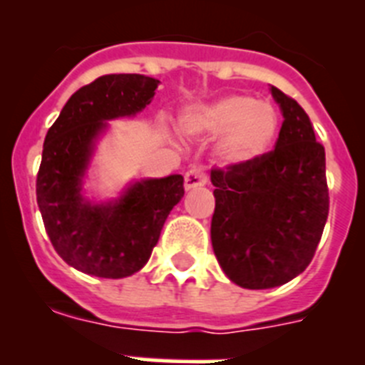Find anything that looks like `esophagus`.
Masks as SVG:
<instances>
[{
  "label": "esophagus",
  "instance_id": "34e87169",
  "mask_svg": "<svg viewBox=\"0 0 365 365\" xmlns=\"http://www.w3.org/2000/svg\"><path fill=\"white\" fill-rule=\"evenodd\" d=\"M206 180H208V177H206L205 170H201V168H192L185 175V186L186 190L197 188V186L206 185Z\"/></svg>",
  "mask_w": 365,
  "mask_h": 365
}]
</instances>
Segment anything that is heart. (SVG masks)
Listing matches in <instances>:
<instances>
[{"instance_id":"b5f03b06","label":"heart","mask_w":365,"mask_h":365,"mask_svg":"<svg viewBox=\"0 0 365 365\" xmlns=\"http://www.w3.org/2000/svg\"><path fill=\"white\" fill-rule=\"evenodd\" d=\"M190 135H221V153L228 163H248L265 153L278 135L279 118L272 106L252 96L230 95L190 109L182 117Z\"/></svg>"}]
</instances>
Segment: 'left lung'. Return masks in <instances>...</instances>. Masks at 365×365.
<instances>
[{
	"instance_id": "obj_1",
	"label": "left lung",
	"mask_w": 365,
	"mask_h": 365,
	"mask_svg": "<svg viewBox=\"0 0 365 365\" xmlns=\"http://www.w3.org/2000/svg\"><path fill=\"white\" fill-rule=\"evenodd\" d=\"M283 111L276 148L248 163L212 168V247L245 289H270L307 269L329 214L325 150L302 106L272 87Z\"/></svg>"
}]
</instances>
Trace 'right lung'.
Instances as JSON below:
<instances>
[{"instance_id": "1", "label": "right lung", "mask_w": 365, "mask_h": 365, "mask_svg": "<svg viewBox=\"0 0 365 365\" xmlns=\"http://www.w3.org/2000/svg\"><path fill=\"white\" fill-rule=\"evenodd\" d=\"M159 80L106 74L80 87L45 135L36 199L45 230L66 263L98 278H125L148 263L168 214L185 195L182 175L135 182L117 202L80 195L93 143L104 120L143 111Z\"/></svg>"}]
</instances>
